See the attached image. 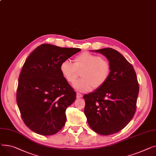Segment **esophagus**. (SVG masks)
<instances>
[{
	"label": "esophagus",
	"mask_w": 156,
	"mask_h": 156,
	"mask_svg": "<svg viewBox=\"0 0 156 156\" xmlns=\"http://www.w3.org/2000/svg\"><path fill=\"white\" fill-rule=\"evenodd\" d=\"M82 97V94L79 93H77V98H80Z\"/></svg>",
	"instance_id": "obj_1"
}]
</instances>
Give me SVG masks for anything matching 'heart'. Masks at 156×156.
Returning <instances> with one entry per match:
<instances>
[{"mask_svg":"<svg viewBox=\"0 0 156 156\" xmlns=\"http://www.w3.org/2000/svg\"><path fill=\"white\" fill-rule=\"evenodd\" d=\"M63 77L69 83H73L77 76V71H81V79L73 84L80 92H88L93 89H98L107 82L111 74L109 62L96 54L83 52L75 57L74 63L69 60L63 61L60 66Z\"/></svg>","mask_w":156,"mask_h":156,"instance_id":"obj_1","label":"heart"}]
</instances>
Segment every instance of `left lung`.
<instances>
[{"label":"left lung","mask_w":156,"mask_h":156,"mask_svg":"<svg viewBox=\"0 0 156 156\" xmlns=\"http://www.w3.org/2000/svg\"><path fill=\"white\" fill-rule=\"evenodd\" d=\"M92 51L105 55L112 70L104 86L84 96V114L93 130L112 135L122 130L133 117L139 86L132 64L118 51L106 48Z\"/></svg>","instance_id":"obj_1"}]
</instances>
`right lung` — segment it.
Listing matches in <instances>:
<instances>
[{"instance_id":"right-lung-1","label":"right lung","mask_w":156,"mask_h":156,"mask_svg":"<svg viewBox=\"0 0 156 156\" xmlns=\"http://www.w3.org/2000/svg\"><path fill=\"white\" fill-rule=\"evenodd\" d=\"M80 50L42 44L25 61L16 100L23 122L33 132L51 135L65 125L66 110L75 101L76 93L62 76L60 66Z\"/></svg>"}]
</instances>
